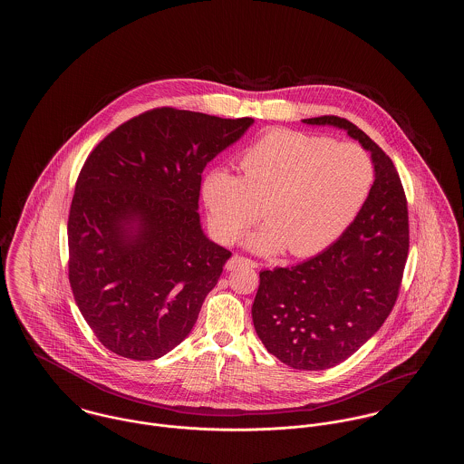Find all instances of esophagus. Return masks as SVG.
I'll return each mask as SVG.
<instances>
[{
    "instance_id": "obj_1",
    "label": "esophagus",
    "mask_w": 464,
    "mask_h": 464,
    "mask_svg": "<svg viewBox=\"0 0 464 464\" xmlns=\"http://www.w3.org/2000/svg\"><path fill=\"white\" fill-rule=\"evenodd\" d=\"M227 269H238V267H257V263L252 259H246L243 256H233L227 263H226Z\"/></svg>"
}]
</instances>
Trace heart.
<instances>
[{
    "label": "heart",
    "mask_w": 464,
    "mask_h": 464,
    "mask_svg": "<svg viewBox=\"0 0 464 464\" xmlns=\"http://www.w3.org/2000/svg\"><path fill=\"white\" fill-rule=\"evenodd\" d=\"M243 177L216 169L203 179L208 219L222 240H235L261 214L266 222L245 243L259 254L288 246L309 257L331 246L356 219L371 195L374 167L353 142L273 130L240 161Z\"/></svg>",
    "instance_id": "b5f03b06"
}]
</instances>
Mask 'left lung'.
I'll list each match as a JSON object with an SVG mask.
<instances>
[{"instance_id":"1","label":"left lung","mask_w":464,"mask_h":464,"mask_svg":"<svg viewBox=\"0 0 464 464\" xmlns=\"http://www.w3.org/2000/svg\"><path fill=\"white\" fill-rule=\"evenodd\" d=\"M334 127L371 153L374 184L337 242L301 265L259 273L254 327L266 350L297 371L344 362L381 329L395 306L409 252L407 199L390 156L339 116L303 120Z\"/></svg>"}]
</instances>
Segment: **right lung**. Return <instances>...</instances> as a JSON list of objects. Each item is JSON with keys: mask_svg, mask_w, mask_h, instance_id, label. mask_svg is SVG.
<instances>
[{"mask_svg": "<svg viewBox=\"0 0 464 464\" xmlns=\"http://www.w3.org/2000/svg\"><path fill=\"white\" fill-rule=\"evenodd\" d=\"M252 125L161 108L129 120L90 153L67 221L69 282L112 353L156 360L197 324L231 257L203 233L201 174Z\"/></svg>", "mask_w": 464, "mask_h": 464, "instance_id": "right-lung-1", "label": "right lung"}]
</instances>
